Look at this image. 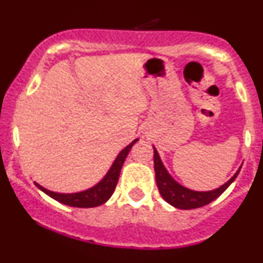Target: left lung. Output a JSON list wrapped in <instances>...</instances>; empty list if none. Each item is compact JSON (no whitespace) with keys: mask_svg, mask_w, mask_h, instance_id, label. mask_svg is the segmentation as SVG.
Returning a JSON list of instances; mask_svg holds the SVG:
<instances>
[{"mask_svg":"<svg viewBox=\"0 0 263 263\" xmlns=\"http://www.w3.org/2000/svg\"><path fill=\"white\" fill-rule=\"evenodd\" d=\"M242 168V166H240ZM240 168L238 169L237 173L232 177L227 183L220 185L219 188L213 191H193L190 188L184 187V185L179 184L178 182L174 181L173 177L168 173L166 168L164 166L163 161H161L160 156H159L158 150L154 147V169H155V178L156 184H158L159 192H160L161 197L171 203L172 206L177 209H182V210H191V209H198L202 206L208 205V203L213 202L216 200L233 182L237 178L239 174Z\"/></svg>","mask_w":263,"mask_h":263,"instance_id":"obj_1","label":"left lung"}]
</instances>
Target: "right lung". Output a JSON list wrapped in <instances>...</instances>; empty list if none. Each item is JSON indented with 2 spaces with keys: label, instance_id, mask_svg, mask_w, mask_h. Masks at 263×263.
Returning <instances> with one entry per match:
<instances>
[{
  "label": "right lung",
  "instance_id": "obj_1",
  "mask_svg": "<svg viewBox=\"0 0 263 263\" xmlns=\"http://www.w3.org/2000/svg\"><path fill=\"white\" fill-rule=\"evenodd\" d=\"M137 141H139V139L134 140L128 146L124 147L123 150L118 154L116 160L113 161L112 166H110L108 173L104 176V178H103L99 183H97L94 187L89 188V190H85L76 193H58L42 187V185L38 184L36 182L34 183H35L36 187L41 191H43L46 195H48L49 197L53 198V200L63 203V205L72 206V208H97V206H100L103 205V203L107 202L110 198V196L113 195L117 182H118L122 165H123L124 160H126L131 147L134 146L135 142Z\"/></svg>",
  "mask_w": 263,
  "mask_h": 263
}]
</instances>
